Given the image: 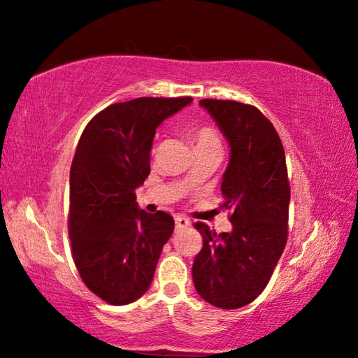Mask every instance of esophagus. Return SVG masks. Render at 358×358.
I'll return each mask as SVG.
<instances>
[{
    "label": "esophagus",
    "instance_id": "esophagus-1",
    "mask_svg": "<svg viewBox=\"0 0 358 358\" xmlns=\"http://www.w3.org/2000/svg\"><path fill=\"white\" fill-rule=\"evenodd\" d=\"M191 225V222H189V219H186V217H183V215H177V217H175V227H177V230H183V229H188Z\"/></svg>",
    "mask_w": 358,
    "mask_h": 358
}]
</instances>
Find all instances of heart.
<instances>
[{
  "label": "heart",
  "mask_w": 358,
  "mask_h": 358,
  "mask_svg": "<svg viewBox=\"0 0 358 358\" xmlns=\"http://www.w3.org/2000/svg\"><path fill=\"white\" fill-rule=\"evenodd\" d=\"M194 138H196V143H198V145L219 144L217 134H215L214 131L210 129V128H199V129L194 133Z\"/></svg>",
  "instance_id": "1"
}]
</instances>
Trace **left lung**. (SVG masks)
Returning a JSON list of instances; mask_svg holds the SVG:
<instances>
[{
	"label": "left lung",
	"mask_w": 358,
	"mask_h": 358,
	"mask_svg": "<svg viewBox=\"0 0 358 358\" xmlns=\"http://www.w3.org/2000/svg\"><path fill=\"white\" fill-rule=\"evenodd\" d=\"M230 148L222 177V208L231 230L215 234L203 222V250L193 263L196 292L224 310L248 305L268 285L285 248L290 186L285 152L273 123L253 105L235 100L199 102Z\"/></svg>",
	"instance_id": "1"
}]
</instances>
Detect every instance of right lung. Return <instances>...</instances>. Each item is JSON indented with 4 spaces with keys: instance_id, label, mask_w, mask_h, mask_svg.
<instances>
[{
    "instance_id": "obj_1",
    "label": "right lung",
    "mask_w": 358,
    "mask_h": 358,
    "mask_svg": "<svg viewBox=\"0 0 358 358\" xmlns=\"http://www.w3.org/2000/svg\"><path fill=\"white\" fill-rule=\"evenodd\" d=\"M191 97H139L113 103L90 120L69 172V238L84 284L110 305H128L154 279L173 234L170 214H149L136 188L150 173L155 129Z\"/></svg>"
}]
</instances>
